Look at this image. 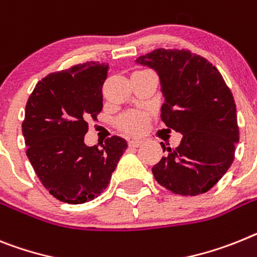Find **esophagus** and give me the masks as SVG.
Listing matches in <instances>:
<instances>
[{
	"mask_svg": "<svg viewBox=\"0 0 257 257\" xmlns=\"http://www.w3.org/2000/svg\"><path fill=\"white\" fill-rule=\"evenodd\" d=\"M142 144H143V140H140V139H133L128 142V146L134 147V148H138V147H140Z\"/></svg>",
	"mask_w": 257,
	"mask_h": 257,
	"instance_id": "1",
	"label": "esophagus"
}]
</instances>
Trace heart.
Returning <instances> with one entry per match:
<instances>
[{
	"label": "heart",
	"mask_w": 257,
	"mask_h": 257,
	"mask_svg": "<svg viewBox=\"0 0 257 257\" xmlns=\"http://www.w3.org/2000/svg\"><path fill=\"white\" fill-rule=\"evenodd\" d=\"M120 127L128 134H139L148 124V115L144 111H130L119 119Z\"/></svg>",
	"instance_id": "obj_1"
}]
</instances>
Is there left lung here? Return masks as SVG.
I'll list each match as a JSON object with an SVG mask.
<instances>
[{"instance_id": "8db88e82", "label": "left lung", "mask_w": 257, "mask_h": 257, "mask_svg": "<svg viewBox=\"0 0 257 257\" xmlns=\"http://www.w3.org/2000/svg\"><path fill=\"white\" fill-rule=\"evenodd\" d=\"M137 63L157 72L165 98L161 119L182 134L181 144L168 147L152 168L155 179L183 196L209 191L233 164L239 142L233 93L220 71L190 50L156 49Z\"/></svg>"}]
</instances>
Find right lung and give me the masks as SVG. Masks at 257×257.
Listing matches in <instances>:
<instances>
[{"label": "right lung", "instance_id": "obj_1", "mask_svg": "<svg viewBox=\"0 0 257 257\" xmlns=\"http://www.w3.org/2000/svg\"><path fill=\"white\" fill-rule=\"evenodd\" d=\"M107 65L85 62L41 79L28 97L22 123L27 157L43 186L60 201L93 200L110 182L126 140L111 137L88 147L89 118L102 109Z\"/></svg>", "mask_w": 257, "mask_h": 257}]
</instances>
